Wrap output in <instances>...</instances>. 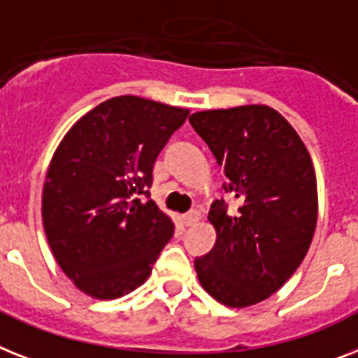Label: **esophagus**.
<instances>
[{
	"mask_svg": "<svg viewBox=\"0 0 358 358\" xmlns=\"http://www.w3.org/2000/svg\"><path fill=\"white\" fill-rule=\"evenodd\" d=\"M200 218H202V216H200V213H198V211H191V213H187V215L184 216V224L189 227V225L198 224V222H200Z\"/></svg>",
	"mask_w": 358,
	"mask_h": 358,
	"instance_id": "esophagus-1",
	"label": "esophagus"
}]
</instances>
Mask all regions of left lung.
I'll list each match as a JSON object with an SVG mask.
<instances>
[{
    "mask_svg": "<svg viewBox=\"0 0 358 358\" xmlns=\"http://www.w3.org/2000/svg\"><path fill=\"white\" fill-rule=\"evenodd\" d=\"M224 169L227 213L216 200L209 222L215 248L194 260L198 280L220 304L248 308L269 299L296 271L317 227V176L304 142L267 105L202 110L189 116Z\"/></svg>",
    "mask_w": 358,
    "mask_h": 358,
    "instance_id": "8db88e82",
    "label": "left lung"
}]
</instances>
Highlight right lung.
I'll list each match as a JSON object with an SVG mask.
<instances>
[{"label": "right lung", "mask_w": 358, "mask_h": 358, "mask_svg": "<svg viewBox=\"0 0 358 358\" xmlns=\"http://www.w3.org/2000/svg\"><path fill=\"white\" fill-rule=\"evenodd\" d=\"M187 114L116 96L82 116L59 142L41 196L43 229L62 271L85 295L120 299L151 275L174 233L173 220L149 198L152 165Z\"/></svg>", "instance_id": "add662e5"}]
</instances>
